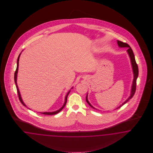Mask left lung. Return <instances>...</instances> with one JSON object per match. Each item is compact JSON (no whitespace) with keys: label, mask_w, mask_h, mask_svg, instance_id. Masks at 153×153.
<instances>
[{"label":"left lung","mask_w":153,"mask_h":153,"mask_svg":"<svg viewBox=\"0 0 153 153\" xmlns=\"http://www.w3.org/2000/svg\"><path fill=\"white\" fill-rule=\"evenodd\" d=\"M117 43H118V46H120V48H125V47L128 48V49L127 50V51L128 55L130 56L131 65H132V70H133V72H134V79H133V82H132V88H131V95H130V97H128L123 103H122V104L120 105V107L117 108V109H118V108H120L122 107V105H123L125 104H126L130 99H131L132 97H134L135 91H136V80H137V78L138 77V74H139V69H138L137 65V63L136 62V60H135L134 52L132 51V49L130 47V45L126 43V42H120V41H119V40H117ZM86 102L88 103V105L90 107H91L95 109V108H94L90 104V103L88 102V95H87L86 97Z\"/></svg>","instance_id":"left-lung-1"}]
</instances>
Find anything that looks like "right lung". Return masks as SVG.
<instances>
[{"label":"right lung","instance_id":"add662e5","mask_svg":"<svg viewBox=\"0 0 153 153\" xmlns=\"http://www.w3.org/2000/svg\"><path fill=\"white\" fill-rule=\"evenodd\" d=\"M20 55H21V54H19V57H18V59H17V68H16V70L15 73H14V82H15V83H16V88H17V91L18 95H19V101L21 102L23 104V105L25 106V107H26V104L23 102V100H22V97H21V94L19 93V88H18V86H17V73H18V70H19V59ZM70 93V91H69L68 92V93L67 94V95H66V96H65V103H64L62 107H61V108H60L59 110L56 111H53V112H42H42H40V113L43 114H45V115H54V114H56L58 113H59V111H61L63 109V108L65 107V104H66V103H67V100L68 95V94H69V93ZM28 109H30V108H28Z\"/></svg>","mask_w":153,"mask_h":153}]
</instances>
